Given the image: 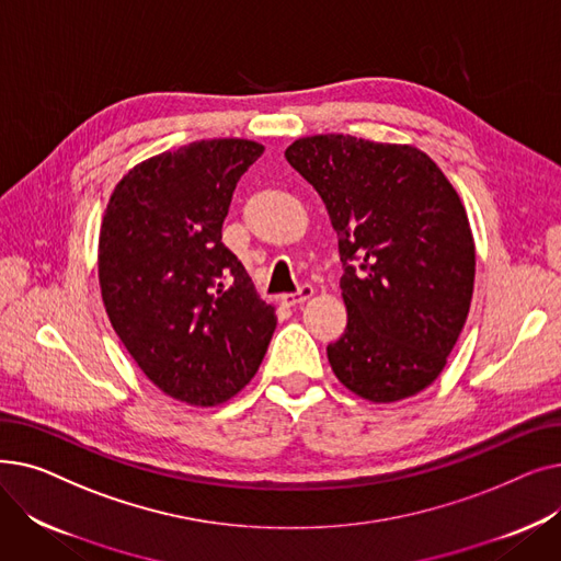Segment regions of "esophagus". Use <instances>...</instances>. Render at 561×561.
I'll return each instance as SVG.
<instances>
[{"mask_svg":"<svg viewBox=\"0 0 561 561\" xmlns=\"http://www.w3.org/2000/svg\"><path fill=\"white\" fill-rule=\"evenodd\" d=\"M311 296H313V286H311V284H305V286H300V290H296V293H286V296H282V302H284V305H288V307H293V305L307 302Z\"/></svg>","mask_w":561,"mask_h":561,"instance_id":"1","label":"esophagus"}]
</instances>
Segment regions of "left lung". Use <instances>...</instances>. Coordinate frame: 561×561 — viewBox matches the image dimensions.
<instances>
[{
  "instance_id": "left-lung-1",
  "label": "left lung",
  "mask_w": 561,
  "mask_h": 561,
  "mask_svg": "<svg viewBox=\"0 0 561 561\" xmlns=\"http://www.w3.org/2000/svg\"><path fill=\"white\" fill-rule=\"evenodd\" d=\"M286 161L339 233L347 325L328 359L355 396L389 404L448 364L476 286V241L459 193L414 145L343 134L293 140Z\"/></svg>"
}]
</instances>
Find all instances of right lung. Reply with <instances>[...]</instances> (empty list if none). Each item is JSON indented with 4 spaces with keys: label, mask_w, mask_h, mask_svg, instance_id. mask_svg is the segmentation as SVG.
I'll return each mask as SVG.
<instances>
[{
    "label": "right lung",
    "mask_w": 561,
    "mask_h": 561,
    "mask_svg": "<svg viewBox=\"0 0 561 561\" xmlns=\"http://www.w3.org/2000/svg\"><path fill=\"white\" fill-rule=\"evenodd\" d=\"M263 154L245 138H211L150 157L115 184L100 227L98 275L115 334L165 396L216 407L259 370L273 339L222 222L243 172Z\"/></svg>",
    "instance_id": "obj_1"
}]
</instances>
